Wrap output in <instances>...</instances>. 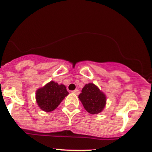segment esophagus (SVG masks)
Returning <instances> with one entry per match:
<instances>
[{
	"label": "esophagus",
	"mask_w": 152,
	"mask_h": 152,
	"mask_svg": "<svg viewBox=\"0 0 152 152\" xmlns=\"http://www.w3.org/2000/svg\"><path fill=\"white\" fill-rule=\"evenodd\" d=\"M72 93H75V94H76V95H79V90H73V91H72Z\"/></svg>",
	"instance_id": "esophagus-1"
}]
</instances>
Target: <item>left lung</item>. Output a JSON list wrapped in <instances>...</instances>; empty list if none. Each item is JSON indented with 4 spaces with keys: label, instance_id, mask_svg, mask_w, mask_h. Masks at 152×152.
<instances>
[{
    "label": "left lung",
    "instance_id": "obj_1",
    "mask_svg": "<svg viewBox=\"0 0 152 152\" xmlns=\"http://www.w3.org/2000/svg\"><path fill=\"white\" fill-rule=\"evenodd\" d=\"M84 107L92 115L100 113L106 105V96L93 83L85 85L79 96Z\"/></svg>",
    "mask_w": 152,
    "mask_h": 152
}]
</instances>
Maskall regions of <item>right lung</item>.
Segmentation results:
<instances>
[{
  "instance_id": "add662e5",
  "label": "right lung",
  "mask_w": 152,
  "mask_h": 152,
  "mask_svg": "<svg viewBox=\"0 0 152 152\" xmlns=\"http://www.w3.org/2000/svg\"><path fill=\"white\" fill-rule=\"evenodd\" d=\"M68 94L65 85L51 81L37 90L36 101L41 110L48 113L55 110Z\"/></svg>"
}]
</instances>
